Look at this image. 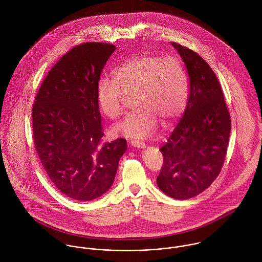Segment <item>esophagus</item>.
I'll return each instance as SVG.
<instances>
[{
	"mask_svg": "<svg viewBox=\"0 0 262 262\" xmlns=\"http://www.w3.org/2000/svg\"><path fill=\"white\" fill-rule=\"evenodd\" d=\"M131 146L133 147H136V148H145V143L144 142H141V141H136V140H132L130 142Z\"/></svg>",
	"mask_w": 262,
	"mask_h": 262,
	"instance_id": "esophagus-1",
	"label": "esophagus"
}]
</instances>
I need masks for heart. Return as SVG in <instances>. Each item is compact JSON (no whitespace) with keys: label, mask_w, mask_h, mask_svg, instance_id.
Returning a JSON list of instances; mask_svg holds the SVG:
<instances>
[{"label":"heart","mask_w":262,"mask_h":262,"mask_svg":"<svg viewBox=\"0 0 262 262\" xmlns=\"http://www.w3.org/2000/svg\"><path fill=\"white\" fill-rule=\"evenodd\" d=\"M114 78L102 77L97 85L99 106L107 117L124 113L126 97H134L136 111L114 127V133L134 139L150 136L158 126L173 122L184 112L187 100V78L176 56L135 54L114 70Z\"/></svg>","instance_id":"heart-1"}]
</instances>
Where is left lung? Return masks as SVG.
Masks as SVG:
<instances>
[{
  "instance_id": "8db88e82",
  "label": "left lung",
  "mask_w": 262,
  "mask_h": 262,
  "mask_svg": "<svg viewBox=\"0 0 262 262\" xmlns=\"http://www.w3.org/2000/svg\"><path fill=\"white\" fill-rule=\"evenodd\" d=\"M189 77L187 108L167 143L160 148L163 164L157 186L170 198L187 200L210 187L224 163L231 131L220 82L194 51L171 42Z\"/></svg>"
}]
</instances>
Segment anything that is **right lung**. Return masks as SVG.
Here are the masks:
<instances>
[{
    "mask_svg": "<svg viewBox=\"0 0 262 262\" xmlns=\"http://www.w3.org/2000/svg\"><path fill=\"white\" fill-rule=\"evenodd\" d=\"M115 49L100 42L71 49L44 78L32 108L34 144L48 178L80 202L98 199L112 187L127 149L123 138L101 143L97 85Z\"/></svg>",
    "mask_w": 262,
    "mask_h": 262,
    "instance_id": "add662e5",
    "label": "right lung"
}]
</instances>
